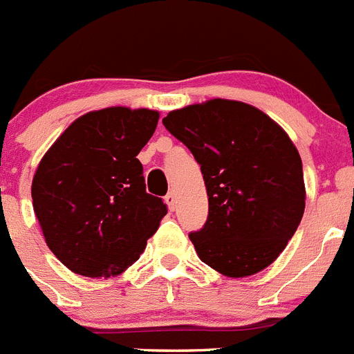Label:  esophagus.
<instances>
[{
	"label": "esophagus",
	"instance_id": "34e87169",
	"mask_svg": "<svg viewBox=\"0 0 354 354\" xmlns=\"http://www.w3.org/2000/svg\"><path fill=\"white\" fill-rule=\"evenodd\" d=\"M165 202L168 204L170 211H175V207H177V198H175V192H168V195L165 196Z\"/></svg>",
	"mask_w": 354,
	"mask_h": 354
}]
</instances>
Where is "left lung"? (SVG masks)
<instances>
[{
  "label": "left lung",
  "mask_w": 354,
  "mask_h": 354,
  "mask_svg": "<svg viewBox=\"0 0 354 354\" xmlns=\"http://www.w3.org/2000/svg\"><path fill=\"white\" fill-rule=\"evenodd\" d=\"M162 124L204 175L209 216L189 234L200 261L230 278L268 268L305 211L301 158L286 131L261 109L227 99L175 109Z\"/></svg>",
  "instance_id": "left-lung-1"
}]
</instances>
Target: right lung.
I'll use <instances>...</instances> for the list:
<instances>
[{
    "label": "right lung",
    "instance_id": "right-lung-1",
    "mask_svg": "<svg viewBox=\"0 0 354 354\" xmlns=\"http://www.w3.org/2000/svg\"><path fill=\"white\" fill-rule=\"evenodd\" d=\"M158 111L115 108L83 115L46 152L31 184L49 250L72 273L117 277L140 259L167 205L145 192L136 156Z\"/></svg>",
    "mask_w": 354,
    "mask_h": 354
}]
</instances>
